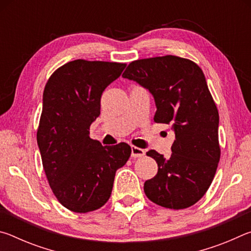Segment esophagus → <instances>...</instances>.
Returning <instances> with one entry per match:
<instances>
[{"label":"esophagus","mask_w":251,"mask_h":251,"mask_svg":"<svg viewBox=\"0 0 251 251\" xmlns=\"http://www.w3.org/2000/svg\"><path fill=\"white\" fill-rule=\"evenodd\" d=\"M130 150H131V157H134V158H138V157H143L145 155V151L142 150V148L131 146Z\"/></svg>","instance_id":"obj_1"}]
</instances>
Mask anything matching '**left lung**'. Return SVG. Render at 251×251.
<instances>
[{
    "mask_svg": "<svg viewBox=\"0 0 251 251\" xmlns=\"http://www.w3.org/2000/svg\"><path fill=\"white\" fill-rule=\"evenodd\" d=\"M123 77L138 83L154 96V121L172 125V155L146 152L158 172L144 184L150 201L169 209L196 203L209 188L220 158L218 109L202 71L187 58L166 55L137 59Z\"/></svg>",
    "mask_w": 251,
    "mask_h": 251,
    "instance_id": "8db88e82",
    "label": "left lung"
}]
</instances>
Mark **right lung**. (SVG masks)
I'll list each match as a JSON object with an SVG mask.
<instances>
[{
  "instance_id": "right-lung-1",
  "label": "right lung",
  "mask_w": 251,
  "mask_h": 251,
  "mask_svg": "<svg viewBox=\"0 0 251 251\" xmlns=\"http://www.w3.org/2000/svg\"><path fill=\"white\" fill-rule=\"evenodd\" d=\"M126 64L75 59L50 75L43 93L37 145L49 184L63 206L88 212L104 206L118 168L130 146H103L90 137L100 114L105 88L120 77Z\"/></svg>"
}]
</instances>
